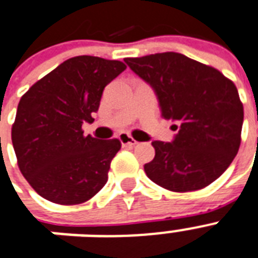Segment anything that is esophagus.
Masks as SVG:
<instances>
[{
  "instance_id": "esophagus-1",
  "label": "esophagus",
  "mask_w": 258,
  "mask_h": 258,
  "mask_svg": "<svg viewBox=\"0 0 258 258\" xmlns=\"http://www.w3.org/2000/svg\"><path fill=\"white\" fill-rule=\"evenodd\" d=\"M118 140L121 141V144H122L123 147H135L136 144H137V141H136V140L133 139L132 136H129L127 133H125V132L119 133Z\"/></svg>"
}]
</instances>
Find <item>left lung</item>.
I'll use <instances>...</instances> for the list:
<instances>
[{
    "label": "left lung",
    "instance_id": "left-lung-1",
    "mask_svg": "<svg viewBox=\"0 0 258 258\" xmlns=\"http://www.w3.org/2000/svg\"><path fill=\"white\" fill-rule=\"evenodd\" d=\"M123 61L155 91L161 115L173 121L172 141H153L147 176L175 192L211 184L231 164L241 144L243 107L234 83L218 70L177 52Z\"/></svg>",
    "mask_w": 258,
    "mask_h": 258
}]
</instances>
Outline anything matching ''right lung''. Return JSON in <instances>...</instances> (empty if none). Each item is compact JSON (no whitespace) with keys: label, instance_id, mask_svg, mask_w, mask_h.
Listing matches in <instances>:
<instances>
[{"label":"right lung","instance_id":"right-lung-1","mask_svg":"<svg viewBox=\"0 0 258 258\" xmlns=\"http://www.w3.org/2000/svg\"><path fill=\"white\" fill-rule=\"evenodd\" d=\"M125 69L118 60L71 57L21 97L12 143L20 171L40 197L78 205L106 184L121 143L83 136L82 125L93 122L103 90Z\"/></svg>","mask_w":258,"mask_h":258}]
</instances>
